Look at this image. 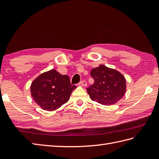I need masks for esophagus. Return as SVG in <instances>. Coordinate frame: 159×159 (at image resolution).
Masks as SVG:
<instances>
[{
  "label": "esophagus",
  "instance_id": "1",
  "mask_svg": "<svg viewBox=\"0 0 159 159\" xmlns=\"http://www.w3.org/2000/svg\"><path fill=\"white\" fill-rule=\"evenodd\" d=\"M80 85H83V86H87V82L85 81V80H81V81L80 82Z\"/></svg>",
  "mask_w": 159,
  "mask_h": 159
}]
</instances>
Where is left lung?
<instances>
[{
  "mask_svg": "<svg viewBox=\"0 0 159 159\" xmlns=\"http://www.w3.org/2000/svg\"><path fill=\"white\" fill-rule=\"evenodd\" d=\"M94 80L87 88L90 98L104 105H111L119 101L126 92V79L118 71L100 65L91 71Z\"/></svg>",
  "mask_w": 159,
  "mask_h": 159,
  "instance_id": "obj_1",
  "label": "left lung"
}]
</instances>
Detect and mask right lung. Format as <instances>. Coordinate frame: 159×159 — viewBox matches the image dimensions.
<instances>
[{
  "label": "right lung",
  "mask_w": 159,
  "mask_h": 159,
  "mask_svg": "<svg viewBox=\"0 0 159 159\" xmlns=\"http://www.w3.org/2000/svg\"><path fill=\"white\" fill-rule=\"evenodd\" d=\"M76 85H72L68 76L62 75L55 70L42 74L31 85L33 98L46 111H54L69 100Z\"/></svg>",
  "instance_id": "add662e5"
}]
</instances>
